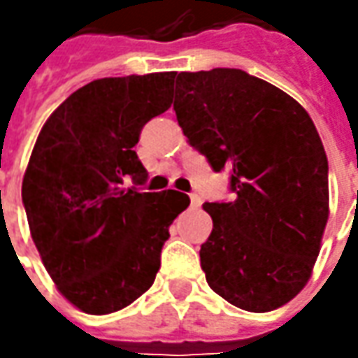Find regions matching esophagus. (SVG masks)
<instances>
[{
	"instance_id": "obj_1",
	"label": "esophagus",
	"mask_w": 358,
	"mask_h": 358,
	"mask_svg": "<svg viewBox=\"0 0 358 358\" xmlns=\"http://www.w3.org/2000/svg\"><path fill=\"white\" fill-rule=\"evenodd\" d=\"M189 199H191V207H195V209L201 207V197L197 195V193H191V195H189Z\"/></svg>"
}]
</instances>
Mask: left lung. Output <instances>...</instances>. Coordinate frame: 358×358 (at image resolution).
<instances>
[{"label": "left lung", "instance_id": "8db88e82", "mask_svg": "<svg viewBox=\"0 0 358 358\" xmlns=\"http://www.w3.org/2000/svg\"><path fill=\"white\" fill-rule=\"evenodd\" d=\"M175 115L213 171H231L227 203H205L201 245L209 287L231 305L267 313L307 285L329 219V163L309 113L241 69L179 73Z\"/></svg>", "mask_w": 358, "mask_h": 358}]
</instances>
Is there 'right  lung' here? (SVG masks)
I'll use <instances>...</instances> for the list:
<instances>
[{
	"label": "right lung",
	"instance_id": "add662e5",
	"mask_svg": "<svg viewBox=\"0 0 358 358\" xmlns=\"http://www.w3.org/2000/svg\"><path fill=\"white\" fill-rule=\"evenodd\" d=\"M175 71L95 79L71 93L35 141L21 199L49 277L90 315L131 305L153 285L179 191L141 193L147 171L133 147L173 103ZM134 187L125 189L122 181Z\"/></svg>",
	"mask_w": 358,
	"mask_h": 358
}]
</instances>
